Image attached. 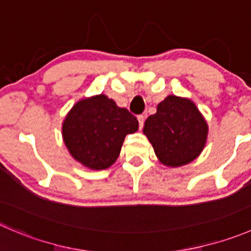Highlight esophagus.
Masks as SVG:
<instances>
[{
    "label": "esophagus",
    "instance_id": "obj_1",
    "mask_svg": "<svg viewBox=\"0 0 251 251\" xmlns=\"http://www.w3.org/2000/svg\"><path fill=\"white\" fill-rule=\"evenodd\" d=\"M137 120H138V127H140V130H142L143 124H145V116H143V115H138L137 116Z\"/></svg>",
    "mask_w": 251,
    "mask_h": 251
}]
</instances>
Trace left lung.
I'll list each match as a JSON object with an SVG mask.
<instances>
[{"mask_svg": "<svg viewBox=\"0 0 251 251\" xmlns=\"http://www.w3.org/2000/svg\"><path fill=\"white\" fill-rule=\"evenodd\" d=\"M143 132L163 164L180 167L193 162L205 147L207 124L195 104L169 96L148 116Z\"/></svg>", "mask_w": 251, "mask_h": 251, "instance_id": "left-lung-1", "label": "left lung"}]
</instances>
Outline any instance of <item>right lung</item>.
<instances>
[{"label": "right lung", "mask_w": 251, "mask_h": 251, "mask_svg": "<svg viewBox=\"0 0 251 251\" xmlns=\"http://www.w3.org/2000/svg\"><path fill=\"white\" fill-rule=\"evenodd\" d=\"M137 130V119L127 109L100 94L71 109L62 136L75 159L91 169H106L118 159L125 136Z\"/></svg>", "instance_id": "obj_1"}]
</instances>
